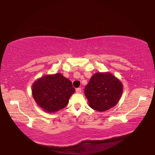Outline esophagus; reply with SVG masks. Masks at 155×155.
I'll return each mask as SVG.
<instances>
[{
    "label": "esophagus",
    "instance_id": "34e87169",
    "mask_svg": "<svg viewBox=\"0 0 155 155\" xmlns=\"http://www.w3.org/2000/svg\"><path fill=\"white\" fill-rule=\"evenodd\" d=\"M81 87H78V88H77V90H76V91H77V93H81Z\"/></svg>",
    "mask_w": 155,
    "mask_h": 155
}]
</instances>
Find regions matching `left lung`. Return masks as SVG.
I'll use <instances>...</instances> for the list:
<instances>
[{"instance_id":"1","label":"left lung","mask_w":155,"mask_h":155,"mask_svg":"<svg viewBox=\"0 0 155 155\" xmlns=\"http://www.w3.org/2000/svg\"><path fill=\"white\" fill-rule=\"evenodd\" d=\"M122 91V83L109 72L94 74L85 87V95L89 105L101 112L116 105Z\"/></svg>"}]
</instances>
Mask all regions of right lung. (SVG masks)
Segmentation results:
<instances>
[{"instance_id": "right-lung-1", "label": "right lung", "mask_w": 155, "mask_h": 155, "mask_svg": "<svg viewBox=\"0 0 155 155\" xmlns=\"http://www.w3.org/2000/svg\"><path fill=\"white\" fill-rule=\"evenodd\" d=\"M74 91L71 81L60 73L44 76L32 85L34 100L47 113H54L64 109Z\"/></svg>"}]
</instances>
